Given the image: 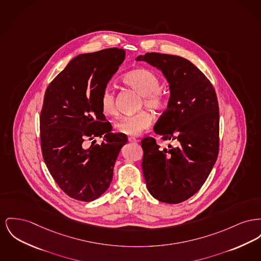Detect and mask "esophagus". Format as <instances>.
<instances>
[{"label": "esophagus", "mask_w": 261, "mask_h": 261, "mask_svg": "<svg viewBox=\"0 0 261 261\" xmlns=\"http://www.w3.org/2000/svg\"><path fill=\"white\" fill-rule=\"evenodd\" d=\"M128 141L131 142V143H137V142H138V139L134 138V137H129Z\"/></svg>", "instance_id": "esophagus-1"}]
</instances>
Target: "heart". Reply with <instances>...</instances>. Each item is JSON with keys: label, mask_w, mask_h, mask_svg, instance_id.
I'll use <instances>...</instances> for the list:
<instances>
[{"label": "heart", "mask_w": 261, "mask_h": 261, "mask_svg": "<svg viewBox=\"0 0 261 261\" xmlns=\"http://www.w3.org/2000/svg\"><path fill=\"white\" fill-rule=\"evenodd\" d=\"M122 82L142 95L141 106L162 110L168 105V98L165 92L161 89V80L151 70L140 68L126 73ZM100 109L107 116H115L117 108L115 94L112 90L107 88L101 92L99 99ZM153 122V115L147 110H141L138 113L126 116L115 124L117 132L127 136H138L147 130Z\"/></svg>", "instance_id": "heart-1"}]
</instances>
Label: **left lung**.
<instances>
[{
	"label": "left lung",
	"instance_id": "8db88e82",
	"mask_svg": "<svg viewBox=\"0 0 261 261\" xmlns=\"http://www.w3.org/2000/svg\"><path fill=\"white\" fill-rule=\"evenodd\" d=\"M137 61L160 69L169 84L168 109L153 130L176 147L161 148L155 139H142V169L155 199L177 204L193 196L206 181L219 153V105L214 87L191 62L182 57L146 53Z\"/></svg>",
	"mask_w": 261,
	"mask_h": 261
}]
</instances>
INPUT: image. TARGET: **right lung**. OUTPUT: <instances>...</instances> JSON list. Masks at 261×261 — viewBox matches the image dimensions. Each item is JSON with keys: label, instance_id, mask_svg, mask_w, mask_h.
<instances>
[{"label": "right lung", "instance_id": "add662e5", "mask_svg": "<svg viewBox=\"0 0 261 261\" xmlns=\"http://www.w3.org/2000/svg\"><path fill=\"white\" fill-rule=\"evenodd\" d=\"M124 59L125 51L116 47L79 55L47 87L39 117L41 152L52 177L73 199L90 202L108 190L127 143L126 135L110 132L99 105ZM102 135L100 145L85 148V141Z\"/></svg>", "mask_w": 261, "mask_h": 261}]
</instances>
